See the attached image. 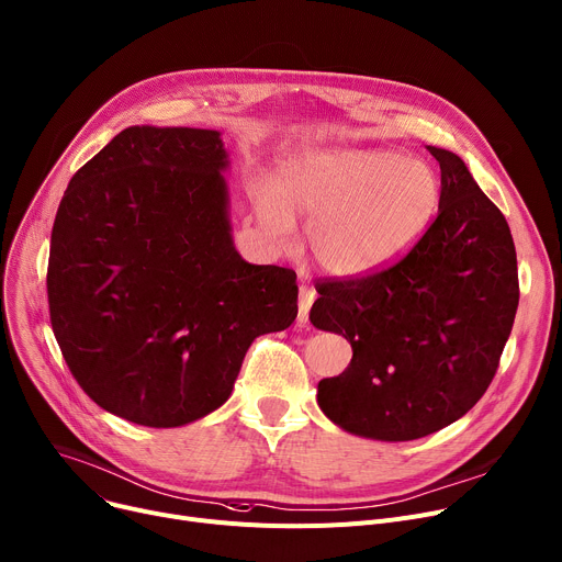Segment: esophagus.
I'll list each match as a JSON object with an SVG mask.
<instances>
[{"instance_id": "esophagus-1", "label": "esophagus", "mask_w": 562, "mask_h": 562, "mask_svg": "<svg viewBox=\"0 0 562 562\" xmlns=\"http://www.w3.org/2000/svg\"><path fill=\"white\" fill-rule=\"evenodd\" d=\"M316 293L310 289V286H301V291H297V325H307L310 321V310H312V303H314Z\"/></svg>"}]
</instances>
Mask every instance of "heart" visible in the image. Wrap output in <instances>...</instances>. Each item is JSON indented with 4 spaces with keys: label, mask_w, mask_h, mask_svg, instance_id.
<instances>
[{
    "label": "heart",
    "mask_w": 562,
    "mask_h": 562,
    "mask_svg": "<svg viewBox=\"0 0 562 562\" xmlns=\"http://www.w3.org/2000/svg\"><path fill=\"white\" fill-rule=\"evenodd\" d=\"M252 201L276 241L291 233V214H307L305 241L316 265L359 278L418 241L438 210L440 178L429 162L382 148H323L289 158Z\"/></svg>",
    "instance_id": "heart-1"
}]
</instances>
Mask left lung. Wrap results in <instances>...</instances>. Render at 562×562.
<instances>
[{"label": "left lung", "mask_w": 562, "mask_h": 562, "mask_svg": "<svg viewBox=\"0 0 562 562\" xmlns=\"http://www.w3.org/2000/svg\"><path fill=\"white\" fill-rule=\"evenodd\" d=\"M427 148L440 165L429 231L384 271L321 282L310 312L352 346L341 375L318 382V406L372 440H416L465 416L495 378L519 303L504 214L457 154Z\"/></svg>", "instance_id": "8db88e82"}]
</instances>
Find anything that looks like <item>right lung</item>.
I'll return each instance as SVG.
<instances>
[{"label": "right lung", "mask_w": 562, "mask_h": 562, "mask_svg": "<svg viewBox=\"0 0 562 562\" xmlns=\"http://www.w3.org/2000/svg\"><path fill=\"white\" fill-rule=\"evenodd\" d=\"M218 131L131 126L71 176L47 295L74 380L108 414L182 427L233 393L259 334L297 314L295 273L237 252Z\"/></svg>", "instance_id": "add662e5"}]
</instances>
